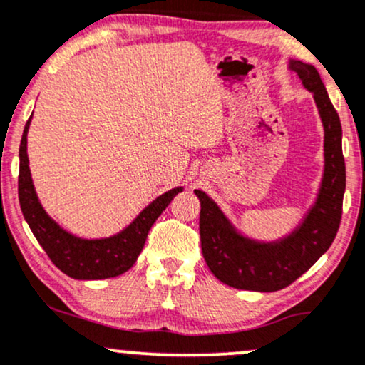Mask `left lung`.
Wrapping results in <instances>:
<instances>
[{
  "label": "left lung",
  "instance_id": "8db88e82",
  "mask_svg": "<svg viewBox=\"0 0 365 365\" xmlns=\"http://www.w3.org/2000/svg\"><path fill=\"white\" fill-rule=\"evenodd\" d=\"M287 66L313 93L323 125V177L301 221L280 238L258 240L236 227L212 197L194 190L200 200V245L209 270L230 287L245 291L287 287L330 248L340 226L345 194L340 117L313 64L289 57Z\"/></svg>",
  "mask_w": 365,
  "mask_h": 365
}]
</instances>
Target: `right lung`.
<instances>
[{
	"label": "right lung",
	"instance_id": "right-lung-1",
	"mask_svg": "<svg viewBox=\"0 0 365 365\" xmlns=\"http://www.w3.org/2000/svg\"><path fill=\"white\" fill-rule=\"evenodd\" d=\"M30 120H32V115L25 124L20 143L19 200L25 221L34 236L49 255L52 263L69 277L78 280H100L122 275L138 260L151 226L168 207L173 197L183 190V187H175L156 197L124 230L115 235L105 236V238H81V236L73 235L61 227L59 222H56L46 212L35 192L27 155Z\"/></svg>",
	"mask_w": 365,
	"mask_h": 365
}]
</instances>
